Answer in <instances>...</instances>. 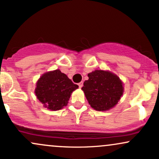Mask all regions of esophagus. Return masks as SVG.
Returning <instances> with one entry per match:
<instances>
[{
	"label": "esophagus",
	"mask_w": 159,
	"mask_h": 159,
	"mask_svg": "<svg viewBox=\"0 0 159 159\" xmlns=\"http://www.w3.org/2000/svg\"><path fill=\"white\" fill-rule=\"evenodd\" d=\"M78 87H79L80 88H81V87H83V82H82V81L80 82V83H78Z\"/></svg>",
	"instance_id": "1"
}]
</instances>
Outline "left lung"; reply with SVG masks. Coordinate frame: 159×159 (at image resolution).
<instances>
[{
	"mask_svg": "<svg viewBox=\"0 0 159 159\" xmlns=\"http://www.w3.org/2000/svg\"><path fill=\"white\" fill-rule=\"evenodd\" d=\"M82 90L90 106L96 111H106L116 105L123 93L122 81L110 72L96 70L88 74Z\"/></svg>",
	"mask_w": 159,
	"mask_h": 159,
	"instance_id": "8db88e82",
	"label": "left lung"
}]
</instances>
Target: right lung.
<instances>
[{
  "label": "right lung",
  "instance_id": "obj_1",
  "mask_svg": "<svg viewBox=\"0 0 159 159\" xmlns=\"http://www.w3.org/2000/svg\"><path fill=\"white\" fill-rule=\"evenodd\" d=\"M78 87L59 69L46 72L36 84L35 93L45 107L57 111L66 106L71 94Z\"/></svg>",
  "mask_w": 159,
  "mask_h": 159
}]
</instances>
